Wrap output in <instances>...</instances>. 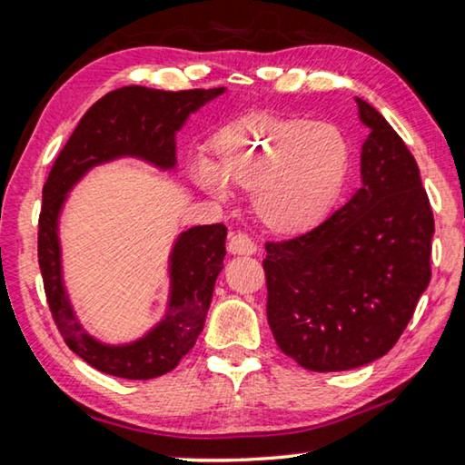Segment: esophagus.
<instances>
[{"label": "esophagus", "instance_id": "1", "mask_svg": "<svg viewBox=\"0 0 465 465\" xmlns=\"http://www.w3.org/2000/svg\"><path fill=\"white\" fill-rule=\"evenodd\" d=\"M227 250L232 252V254H243V256H250L256 252V242L250 238L248 233H233L230 242H227Z\"/></svg>", "mask_w": 465, "mask_h": 465}]
</instances>
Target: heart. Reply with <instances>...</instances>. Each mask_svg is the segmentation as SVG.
<instances>
[{"label": "heart", "instance_id": "heart-1", "mask_svg": "<svg viewBox=\"0 0 465 465\" xmlns=\"http://www.w3.org/2000/svg\"><path fill=\"white\" fill-rule=\"evenodd\" d=\"M351 160V141L334 123L252 113L211 137L207 162L194 178L217 196H225L222 184L252 191V209L262 225L299 233L332 211Z\"/></svg>", "mask_w": 465, "mask_h": 465}]
</instances>
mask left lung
I'll use <instances>...</instances> for the list:
<instances>
[{
	"label": "left lung",
	"mask_w": 465,
	"mask_h": 465,
	"mask_svg": "<svg viewBox=\"0 0 465 465\" xmlns=\"http://www.w3.org/2000/svg\"><path fill=\"white\" fill-rule=\"evenodd\" d=\"M355 100L369 129L363 186L312 232L266 242L262 261L274 341L320 373L383 357L430 281L435 219L414 155L369 102Z\"/></svg>",
	"instance_id": "1"
}]
</instances>
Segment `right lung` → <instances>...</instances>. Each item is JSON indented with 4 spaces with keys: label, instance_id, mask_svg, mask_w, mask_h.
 Segmentation results:
<instances>
[{
    "label": "right lung",
    "instance_id": "obj_1",
    "mask_svg": "<svg viewBox=\"0 0 465 465\" xmlns=\"http://www.w3.org/2000/svg\"><path fill=\"white\" fill-rule=\"evenodd\" d=\"M225 88L163 92L124 85L108 92L77 123L43 186L38 217V266L46 302L63 341L102 373L124 380H153L174 369L204 326L217 274L223 269V223L196 225L178 235L170 252V297L163 318L127 344H104L85 332L63 285L59 215L67 193L100 163L137 157L160 170L176 166V133Z\"/></svg>",
    "mask_w": 465,
    "mask_h": 465
}]
</instances>
